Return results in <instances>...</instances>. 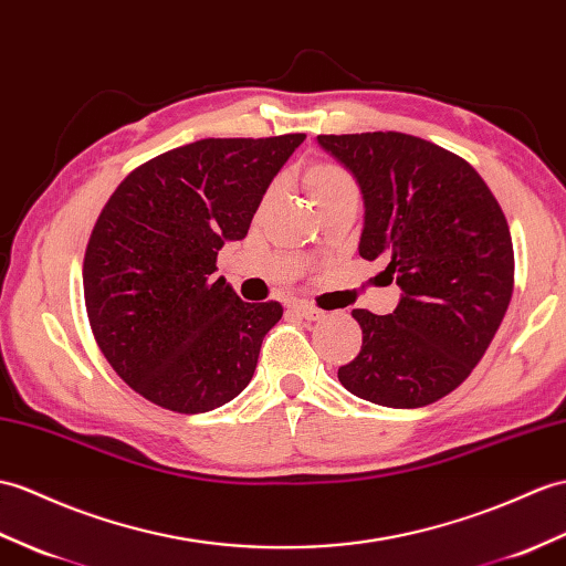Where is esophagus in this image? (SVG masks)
I'll return each instance as SVG.
<instances>
[{
	"label": "esophagus",
	"instance_id": "obj_1",
	"mask_svg": "<svg viewBox=\"0 0 566 566\" xmlns=\"http://www.w3.org/2000/svg\"><path fill=\"white\" fill-rule=\"evenodd\" d=\"M292 311L296 315H301V318H306V321H323L325 318V311L315 308L311 304H304V301H298V304H292Z\"/></svg>",
	"mask_w": 566,
	"mask_h": 566
}]
</instances>
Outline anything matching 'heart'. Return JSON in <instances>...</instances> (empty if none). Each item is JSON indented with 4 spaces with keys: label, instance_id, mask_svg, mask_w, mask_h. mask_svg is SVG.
Segmentation results:
<instances>
[{
    "label": "heart",
    "instance_id": "b5f03b06",
    "mask_svg": "<svg viewBox=\"0 0 566 566\" xmlns=\"http://www.w3.org/2000/svg\"><path fill=\"white\" fill-rule=\"evenodd\" d=\"M304 186L306 192L311 195V200L315 207H325L327 202L339 200V197L347 195H357V182L349 176V170L343 166L331 164V161H321L313 164L304 170ZM272 192L265 195V202L270 200Z\"/></svg>",
    "mask_w": 566,
    "mask_h": 566
}]
</instances>
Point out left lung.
I'll use <instances>...</instances> for the list:
<instances>
[{
	"label": "left lung",
	"instance_id": "1",
	"mask_svg": "<svg viewBox=\"0 0 566 566\" xmlns=\"http://www.w3.org/2000/svg\"><path fill=\"white\" fill-rule=\"evenodd\" d=\"M364 195L359 255L402 289L388 315L354 308L364 343L339 366L349 392L424 407L475 369L514 294V245L488 182L461 156L402 133L321 135Z\"/></svg>",
	"mask_w": 566,
	"mask_h": 566
}]
</instances>
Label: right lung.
Wrapping results in <instances>:
<instances>
[{
	"label": "right lung",
	"instance_id": "1",
	"mask_svg": "<svg viewBox=\"0 0 566 566\" xmlns=\"http://www.w3.org/2000/svg\"><path fill=\"white\" fill-rule=\"evenodd\" d=\"M306 135L200 139L142 164L105 202L84 255V301L103 357L142 398L209 412L251 384L277 301L245 304L214 277L245 239L272 178Z\"/></svg>",
	"mask_w": 566,
	"mask_h": 566
}]
</instances>
